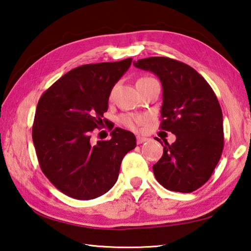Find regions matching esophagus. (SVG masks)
<instances>
[{"instance_id": "34e87169", "label": "esophagus", "mask_w": 251, "mask_h": 251, "mask_svg": "<svg viewBox=\"0 0 251 251\" xmlns=\"http://www.w3.org/2000/svg\"><path fill=\"white\" fill-rule=\"evenodd\" d=\"M147 141V139L146 137H143V136H136V142H137V144H142V143H144V142H146Z\"/></svg>"}]
</instances>
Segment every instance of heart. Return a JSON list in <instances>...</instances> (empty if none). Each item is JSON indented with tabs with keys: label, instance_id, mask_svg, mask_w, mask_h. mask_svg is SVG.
<instances>
[{
	"label": "heart",
	"instance_id": "1",
	"mask_svg": "<svg viewBox=\"0 0 251 251\" xmlns=\"http://www.w3.org/2000/svg\"><path fill=\"white\" fill-rule=\"evenodd\" d=\"M148 79H151V78H142L139 81H144V80H148ZM119 121L125 126L129 127V129L134 130L142 124L143 121H144V118H142V117H140V116L126 114V115H121L119 117Z\"/></svg>",
	"mask_w": 251,
	"mask_h": 251
}]
</instances>
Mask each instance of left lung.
<instances>
[{"label": "left lung", "mask_w": 251, "mask_h": 251, "mask_svg": "<svg viewBox=\"0 0 251 251\" xmlns=\"http://www.w3.org/2000/svg\"><path fill=\"white\" fill-rule=\"evenodd\" d=\"M134 66L159 78L160 129L176 136L171 145L157 139L163 154L152 166L156 180L169 191H196L210 178L223 151V116L217 96L202 75L178 60L150 57Z\"/></svg>", "instance_id": "8db88e82"}]
</instances>
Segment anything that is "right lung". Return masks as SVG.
Instances as JSON below:
<instances>
[{"label":"right lung","mask_w":251,"mask_h":251,"mask_svg":"<svg viewBox=\"0 0 251 251\" xmlns=\"http://www.w3.org/2000/svg\"><path fill=\"white\" fill-rule=\"evenodd\" d=\"M131 63L126 58L80 66L39 100L32 126L35 152L41 170L65 195L80 201L104 195L117 182L124 157L135 148L134 134L120 127L112 130L109 141L91 143L112 88Z\"/></svg>","instance_id":"right-lung-1"}]
</instances>
